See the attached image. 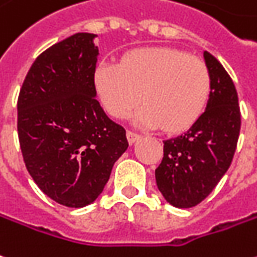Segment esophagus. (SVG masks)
<instances>
[{"mask_svg": "<svg viewBox=\"0 0 257 257\" xmlns=\"http://www.w3.org/2000/svg\"><path fill=\"white\" fill-rule=\"evenodd\" d=\"M141 138H142L141 135L135 134V132H132V131H128V132H126V139H128L129 145H134L135 142H138Z\"/></svg>", "mask_w": 257, "mask_h": 257, "instance_id": "34e87169", "label": "esophagus"}]
</instances>
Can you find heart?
<instances>
[{
    "mask_svg": "<svg viewBox=\"0 0 257 257\" xmlns=\"http://www.w3.org/2000/svg\"><path fill=\"white\" fill-rule=\"evenodd\" d=\"M211 79L203 61L171 47L136 48L119 64L103 62L94 71V89L105 111L125 118L145 105L135 122L168 134L189 129L202 115Z\"/></svg>",
    "mask_w": 257,
    "mask_h": 257,
    "instance_id": "b5f03b06",
    "label": "heart"
}]
</instances>
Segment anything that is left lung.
<instances>
[{"instance_id": "1", "label": "left lung", "mask_w": 257, "mask_h": 257, "mask_svg": "<svg viewBox=\"0 0 257 257\" xmlns=\"http://www.w3.org/2000/svg\"><path fill=\"white\" fill-rule=\"evenodd\" d=\"M211 86L206 110L184 135L164 141L156 182L167 202L179 209L199 204L216 188L234 157L241 112L232 79L207 51Z\"/></svg>"}]
</instances>
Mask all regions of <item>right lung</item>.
Segmentation results:
<instances>
[{
  "label": "right lung",
  "instance_id": "obj_1",
  "mask_svg": "<svg viewBox=\"0 0 257 257\" xmlns=\"http://www.w3.org/2000/svg\"><path fill=\"white\" fill-rule=\"evenodd\" d=\"M96 35L76 33L41 53L18 98V136L36 185L66 207L93 203L128 149L125 129L96 100Z\"/></svg>",
  "mask_w": 257,
  "mask_h": 257
}]
</instances>
